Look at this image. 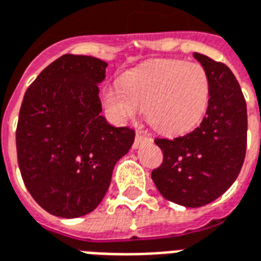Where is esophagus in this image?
Wrapping results in <instances>:
<instances>
[{"mask_svg":"<svg viewBox=\"0 0 261 261\" xmlns=\"http://www.w3.org/2000/svg\"><path fill=\"white\" fill-rule=\"evenodd\" d=\"M148 141V137L141 135V133H136V139H135V143H133V148H139L141 147V144H144Z\"/></svg>","mask_w":261,"mask_h":261,"instance_id":"esophagus-1","label":"esophagus"}]
</instances>
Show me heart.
Listing matches in <instances>:
<instances>
[{"mask_svg": "<svg viewBox=\"0 0 261 261\" xmlns=\"http://www.w3.org/2000/svg\"><path fill=\"white\" fill-rule=\"evenodd\" d=\"M103 103L118 124L139 116L166 135L189 132L207 112L210 80L203 66L178 60L147 62L103 90Z\"/></svg>", "mask_w": 261, "mask_h": 261, "instance_id": "1", "label": "heart"}]
</instances>
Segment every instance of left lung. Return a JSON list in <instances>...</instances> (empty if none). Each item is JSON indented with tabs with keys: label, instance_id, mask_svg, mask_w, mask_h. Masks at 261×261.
Listing matches in <instances>:
<instances>
[{
	"label": "left lung",
	"instance_id": "8db88e82",
	"mask_svg": "<svg viewBox=\"0 0 261 261\" xmlns=\"http://www.w3.org/2000/svg\"><path fill=\"white\" fill-rule=\"evenodd\" d=\"M210 80V103L200 126L185 136L156 139L163 163L152 181L165 199L184 207L217 200L240 174L246 151V103L233 72L222 62L193 53Z\"/></svg>",
	"mask_w": 261,
	"mask_h": 261
}]
</instances>
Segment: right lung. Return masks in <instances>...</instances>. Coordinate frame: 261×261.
Listing matches in <instances>:
<instances>
[{"instance_id": "right-lung-1", "label": "right lung", "mask_w": 261, "mask_h": 261, "mask_svg": "<svg viewBox=\"0 0 261 261\" xmlns=\"http://www.w3.org/2000/svg\"><path fill=\"white\" fill-rule=\"evenodd\" d=\"M106 68L99 58L65 54L24 94L16 130L20 173L34 200L56 217L94 211L135 141L133 129L100 116Z\"/></svg>"}]
</instances>
